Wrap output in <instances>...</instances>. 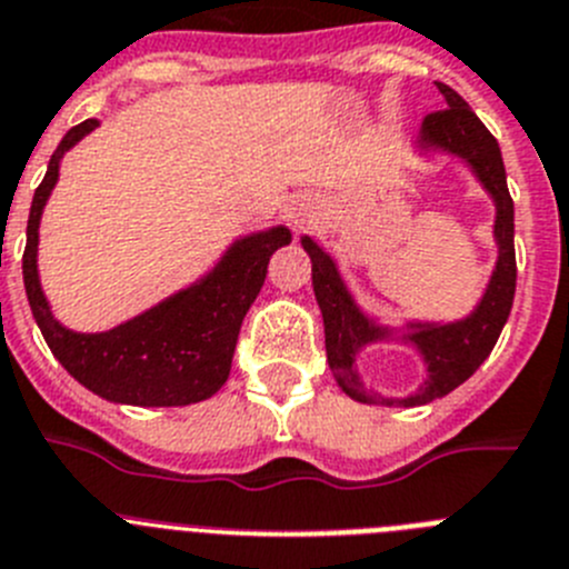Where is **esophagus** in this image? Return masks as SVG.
<instances>
[{
  "label": "esophagus",
  "instance_id": "1",
  "mask_svg": "<svg viewBox=\"0 0 569 569\" xmlns=\"http://www.w3.org/2000/svg\"><path fill=\"white\" fill-rule=\"evenodd\" d=\"M289 221L295 223V227H303V223H309V209H306L303 203H297V207H289Z\"/></svg>",
  "mask_w": 569,
  "mask_h": 569
}]
</instances>
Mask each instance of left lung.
<instances>
[{
  "mask_svg": "<svg viewBox=\"0 0 569 569\" xmlns=\"http://www.w3.org/2000/svg\"><path fill=\"white\" fill-rule=\"evenodd\" d=\"M439 93L448 101V110L431 112L419 127V136L413 141L419 152H448L453 158H462L482 183L485 192L493 198L496 221L493 238L499 247L496 269L488 280L482 300L476 303L462 320L450 322H422L411 320L402 329L380 326L357 306L355 295L348 291L335 258L326 249L311 240L309 234L300 238L303 249L311 258V286H315L317 306L322 311V326H326V357H329L331 373L337 386L357 402L368 406H397L413 408L428 406L433 399L445 397L457 386H462L476 368L488 360L499 340L501 329L510 317L516 295V249H513V198L508 192V176H505V161L496 138L488 127L476 119L468 101L450 90L448 84H439ZM399 339L413 345L426 362L423 386L408 398H382L368 392L356 371V355L371 341Z\"/></svg>",
  "mask_w": 569,
  "mask_h": 569,
  "instance_id": "left-lung-1",
  "label": "left lung"
}]
</instances>
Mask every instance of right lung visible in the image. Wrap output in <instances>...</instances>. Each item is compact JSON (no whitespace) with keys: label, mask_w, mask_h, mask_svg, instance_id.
Masks as SVG:
<instances>
[{"label":"right lung","mask_w":569,"mask_h":569,"mask_svg":"<svg viewBox=\"0 0 569 569\" xmlns=\"http://www.w3.org/2000/svg\"><path fill=\"white\" fill-rule=\"evenodd\" d=\"M96 127L99 121L87 119L61 138L30 203L22 258L30 311L56 360L99 397L141 408L192 406L221 391L229 380L240 322L263 286L269 258L289 243L291 232L272 227L243 234L201 280L116 329L99 335L64 329L50 311L39 280V223L59 181L61 158Z\"/></svg>","instance_id":"obj_1"}]
</instances>
